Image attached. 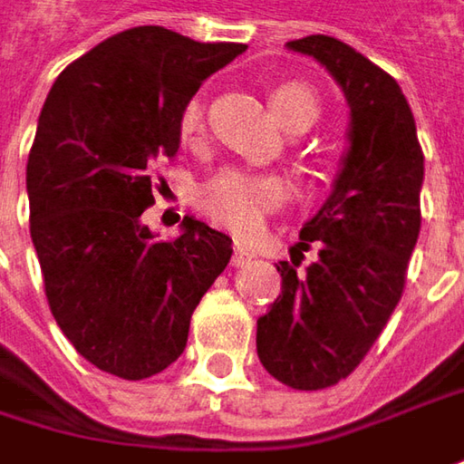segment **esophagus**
Returning <instances> with one entry per match:
<instances>
[{"mask_svg":"<svg viewBox=\"0 0 464 464\" xmlns=\"http://www.w3.org/2000/svg\"><path fill=\"white\" fill-rule=\"evenodd\" d=\"M250 258H253L250 247H247L245 243H235V256H232V264H235V266H245V264H250Z\"/></svg>","mask_w":464,"mask_h":464,"instance_id":"obj_1","label":"esophagus"}]
</instances>
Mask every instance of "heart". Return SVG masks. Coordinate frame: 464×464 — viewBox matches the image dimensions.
<instances>
[{
  "mask_svg": "<svg viewBox=\"0 0 464 464\" xmlns=\"http://www.w3.org/2000/svg\"><path fill=\"white\" fill-rule=\"evenodd\" d=\"M271 109L287 130L311 128L318 117V96L305 82H282L271 91ZM203 125L206 102L203 96H193L179 111V132L185 138H196ZM287 196L290 182L279 174L224 167L203 182V188L198 190V203L211 219L240 232H250L264 221L268 211L282 206Z\"/></svg>",
  "mask_w": 464,
  "mask_h": 464,
  "instance_id": "heart-1",
  "label": "heart"
}]
</instances>
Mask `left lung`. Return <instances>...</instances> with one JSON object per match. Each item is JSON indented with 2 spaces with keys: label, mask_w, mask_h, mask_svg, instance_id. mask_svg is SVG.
<instances>
[{
  "label": "left lung",
  "mask_w": 464,
  "mask_h": 464,
  "mask_svg": "<svg viewBox=\"0 0 464 464\" xmlns=\"http://www.w3.org/2000/svg\"><path fill=\"white\" fill-rule=\"evenodd\" d=\"M329 70L350 106V149L334 190L303 224L295 267L279 261L282 295L256 332L258 358L292 389L347 379L394 313L420 232L423 151L397 81L332 35L287 41ZM319 258L297 272L302 250Z\"/></svg>",
  "instance_id": "1"
}]
</instances>
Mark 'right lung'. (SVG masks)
<instances>
[{"label": "right lung", "instance_id": "add662e5", "mask_svg": "<svg viewBox=\"0 0 464 464\" xmlns=\"http://www.w3.org/2000/svg\"><path fill=\"white\" fill-rule=\"evenodd\" d=\"M245 44H200L161 25L111 35L62 70L31 156V240L52 315L88 362L128 382L182 355L190 315L232 258V240L185 217L159 243L156 161L179 149V111Z\"/></svg>", "mask_w": 464, "mask_h": 464}]
</instances>
